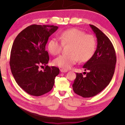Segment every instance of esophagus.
Segmentation results:
<instances>
[{
  "label": "esophagus",
  "instance_id": "1",
  "mask_svg": "<svg viewBox=\"0 0 125 125\" xmlns=\"http://www.w3.org/2000/svg\"><path fill=\"white\" fill-rule=\"evenodd\" d=\"M60 71L61 73H65V72H67L68 70L64 69H60Z\"/></svg>",
  "mask_w": 125,
  "mask_h": 125
}]
</instances>
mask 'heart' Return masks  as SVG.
I'll return each instance as SVG.
<instances>
[{
    "instance_id": "1",
    "label": "heart",
    "mask_w": 125,
    "mask_h": 125,
    "mask_svg": "<svg viewBox=\"0 0 125 125\" xmlns=\"http://www.w3.org/2000/svg\"><path fill=\"white\" fill-rule=\"evenodd\" d=\"M59 38L61 41L56 38L50 39L47 47L51 55H56L60 53L63 45L70 44L69 54L61 55L53 61V64L62 69H70L79 60L80 62H87L93 56L96 49L95 37L78 29H69L61 32Z\"/></svg>"
}]
</instances>
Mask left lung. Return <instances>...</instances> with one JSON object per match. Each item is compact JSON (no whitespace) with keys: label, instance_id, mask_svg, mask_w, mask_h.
<instances>
[{"label":"left lung","instance_id":"1","mask_svg":"<svg viewBox=\"0 0 125 125\" xmlns=\"http://www.w3.org/2000/svg\"><path fill=\"white\" fill-rule=\"evenodd\" d=\"M97 38V46L93 56L83 65L88 73H76L73 84V90L83 97L98 94L111 82L116 63V56L113 44L108 37L93 25H90Z\"/></svg>","mask_w":125,"mask_h":125}]
</instances>
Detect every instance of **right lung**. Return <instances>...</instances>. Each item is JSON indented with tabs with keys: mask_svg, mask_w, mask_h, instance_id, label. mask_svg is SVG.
<instances>
[{
	"mask_svg": "<svg viewBox=\"0 0 125 125\" xmlns=\"http://www.w3.org/2000/svg\"><path fill=\"white\" fill-rule=\"evenodd\" d=\"M53 25L33 24L19 33L12 44L10 65L19 86L27 93L39 96L52 89L59 68L49 67V57L45 45L49 37L57 30ZM46 66L43 71L39 68Z\"/></svg>",
	"mask_w": 125,
	"mask_h": 125,
	"instance_id": "right-lung-1",
	"label": "right lung"
}]
</instances>
